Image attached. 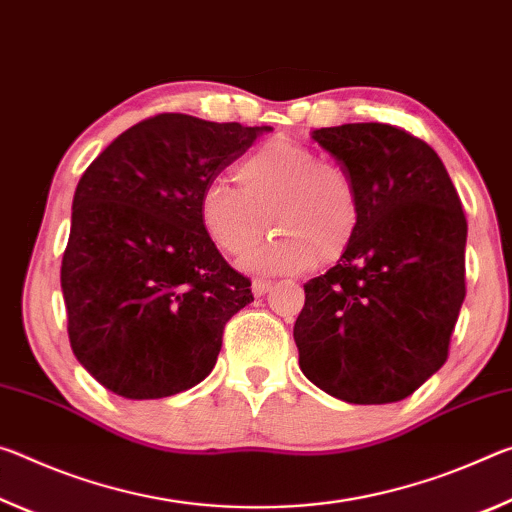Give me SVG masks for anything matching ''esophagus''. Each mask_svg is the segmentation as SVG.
Instances as JSON below:
<instances>
[{
    "label": "esophagus",
    "mask_w": 512,
    "mask_h": 512,
    "mask_svg": "<svg viewBox=\"0 0 512 512\" xmlns=\"http://www.w3.org/2000/svg\"><path fill=\"white\" fill-rule=\"evenodd\" d=\"M270 288H272V281H267V279H254V281H251V290H254V295H258V297L265 295V292L270 290Z\"/></svg>",
    "instance_id": "obj_1"
}]
</instances>
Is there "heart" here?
<instances>
[{
  "mask_svg": "<svg viewBox=\"0 0 512 512\" xmlns=\"http://www.w3.org/2000/svg\"><path fill=\"white\" fill-rule=\"evenodd\" d=\"M238 188L213 181L199 199V217L217 249L247 256L265 236L274 238L251 254L254 272L292 274L315 263H333L351 247L360 229V195L351 174L320 161L311 147L272 138L236 165Z\"/></svg>",
  "mask_w": 512,
  "mask_h": 512,
  "instance_id": "obj_1",
  "label": "heart"
}]
</instances>
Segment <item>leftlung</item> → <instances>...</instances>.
Listing matches in <instances>:
<instances>
[{"label":"left lung","instance_id":"1","mask_svg":"<svg viewBox=\"0 0 512 512\" xmlns=\"http://www.w3.org/2000/svg\"><path fill=\"white\" fill-rule=\"evenodd\" d=\"M354 179L356 240L304 286L299 367L347 404L401 401L445 365L465 299L467 220L440 156L381 122L313 131Z\"/></svg>","mask_w":512,"mask_h":512}]
</instances>
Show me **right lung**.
Returning <instances> with one entry per match:
<instances>
[{
	"mask_svg": "<svg viewBox=\"0 0 512 512\" xmlns=\"http://www.w3.org/2000/svg\"><path fill=\"white\" fill-rule=\"evenodd\" d=\"M263 131L161 113L83 172L61 288L74 356L106 390L161 399L211 374L226 322L254 295L208 238L199 199Z\"/></svg>",
	"mask_w": 512,
	"mask_h": 512,
	"instance_id": "obj_1",
	"label": "right lung"
}]
</instances>
